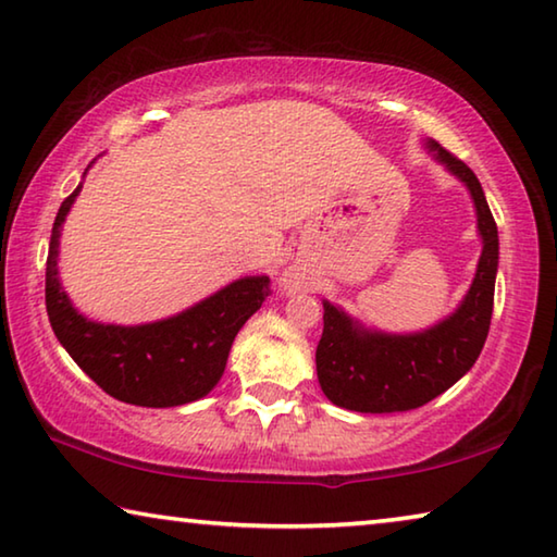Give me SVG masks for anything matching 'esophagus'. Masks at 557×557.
I'll return each instance as SVG.
<instances>
[{"instance_id":"34e87169","label":"esophagus","mask_w":557,"mask_h":557,"mask_svg":"<svg viewBox=\"0 0 557 557\" xmlns=\"http://www.w3.org/2000/svg\"><path fill=\"white\" fill-rule=\"evenodd\" d=\"M285 287H287V289H292V282H289V280L285 282Z\"/></svg>"}]
</instances>
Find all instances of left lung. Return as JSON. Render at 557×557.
<instances>
[{"label":"left lung","mask_w":557,"mask_h":557,"mask_svg":"<svg viewBox=\"0 0 557 557\" xmlns=\"http://www.w3.org/2000/svg\"><path fill=\"white\" fill-rule=\"evenodd\" d=\"M437 164L467 186L476 213L482 256L457 309L420 332L366 326L334 301L322 299L324 332L317 346V379L329 400L354 412H405L451 388L482 354L494 312L498 231L476 174L425 139Z\"/></svg>","instance_id":"left-lung-1"}]
</instances>
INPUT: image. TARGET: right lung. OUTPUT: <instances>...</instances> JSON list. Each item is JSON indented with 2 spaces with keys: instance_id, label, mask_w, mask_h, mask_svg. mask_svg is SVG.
Instances as JSON below:
<instances>
[{
  "instance_id": "add662e5",
  "label": "right lung",
  "mask_w": 557,
  "mask_h": 557,
  "mask_svg": "<svg viewBox=\"0 0 557 557\" xmlns=\"http://www.w3.org/2000/svg\"><path fill=\"white\" fill-rule=\"evenodd\" d=\"M81 188L83 182L55 213L46 260V312L55 338L102 391L122 403L176 408L209 395L225 371L235 334L270 295V277H238L184 312L157 322H92L73 307L59 275L61 231Z\"/></svg>"
}]
</instances>
